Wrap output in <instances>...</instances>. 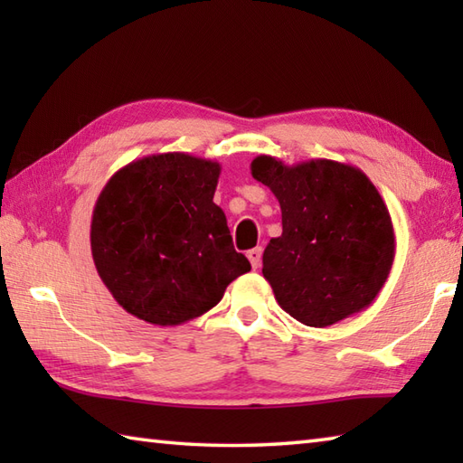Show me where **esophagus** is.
<instances>
[{
  "instance_id": "esophagus-1",
  "label": "esophagus",
  "mask_w": 463,
  "mask_h": 463,
  "mask_svg": "<svg viewBox=\"0 0 463 463\" xmlns=\"http://www.w3.org/2000/svg\"><path fill=\"white\" fill-rule=\"evenodd\" d=\"M247 257H249V260H250V264H252V269H259V267H260V259H262V249H260V247L250 249V250L247 252Z\"/></svg>"
}]
</instances>
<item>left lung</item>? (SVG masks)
<instances>
[{"instance_id":"left-lung-1","label":"left lung","mask_w":463,"mask_h":463,"mask_svg":"<svg viewBox=\"0 0 463 463\" xmlns=\"http://www.w3.org/2000/svg\"><path fill=\"white\" fill-rule=\"evenodd\" d=\"M250 173L282 211V234L262 254L280 308L314 328L368 308L396 254L388 206L368 176L346 163L284 165L270 155L257 156Z\"/></svg>"}]
</instances>
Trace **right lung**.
<instances>
[{
    "label": "right lung",
    "mask_w": 463,
    "mask_h": 463,
    "mask_svg": "<svg viewBox=\"0 0 463 463\" xmlns=\"http://www.w3.org/2000/svg\"><path fill=\"white\" fill-rule=\"evenodd\" d=\"M221 165L159 153L117 171L91 219L95 269L127 312L176 326L209 312L250 270L213 196Z\"/></svg>",
    "instance_id": "obj_1"
}]
</instances>
